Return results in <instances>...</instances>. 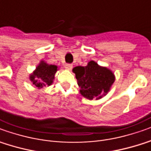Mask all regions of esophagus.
Returning <instances> with one entry per match:
<instances>
[{
	"label": "esophagus",
	"mask_w": 151,
	"mask_h": 151,
	"mask_svg": "<svg viewBox=\"0 0 151 151\" xmlns=\"http://www.w3.org/2000/svg\"><path fill=\"white\" fill-rule=\"evenodd\" d=\"M72 66L73 65H71V64H68V63H66L65 65V68L66 70H71L72 69Z\"/></svg>",
	"instance_id": "34e87169"
}]
</instances>
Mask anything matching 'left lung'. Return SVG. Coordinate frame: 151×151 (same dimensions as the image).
<instances>
[{
	"instance_id": "left-lung-1",
	"label": "left lung",
	"mask_w": 151,
	"mask_h": 151,
	"mask_svg": "<svg viewBox=\"0 0 151 151\" xmlns=\"http://www.w3.org/2000/svg\"><path fill=\"white\" fill-rule=\"evenodd\" d=\"M82 96L88 99H99L106 95L115 81L112 70L90 61L86 66L73 68Z\"/></svg>"
}]
</instances>
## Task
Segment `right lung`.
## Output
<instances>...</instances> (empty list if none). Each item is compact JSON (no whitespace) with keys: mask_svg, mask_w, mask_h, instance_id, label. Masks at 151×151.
<instances>
[{"mask_svg":"<svg viewBox=\"0 0 151 151\" xmlns=\"http://www.w3.org/2000/svg\"><path fill=\"white\" fill-rule=\"evenodd\" d=\"M58 70V66L49 65L43 61H41L36 70L29 76V80L33 85L38 89L44 86H49L52 84L55 74Z\"/></svg>","mask_w":151,"mask_h":151,"instance_id":"1","label":"right lung"}]
</instances>
